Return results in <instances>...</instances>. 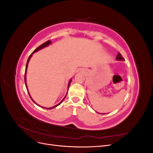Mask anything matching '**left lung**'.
<instances>
[{"label": "left lung", "mask_w": 153, "mask_h": 153, "mask_svg": "<svg viewBox=\"0 0 153 153\" xmlns=\"http://www.w3.org/2000/svg\"><path fill=\"white\" fill-rule=\"evenodd\" d=\"M116 59L117 60H118V61H124V58L123 57V56H122V55L120 53H118V54H117V57H116ZM98 114H100V113H98Z\"/></svg>", "instance_id": "8db88e82"}]
</instances>
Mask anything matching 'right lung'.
Instances as JSON below:
<instances>
[{
  "label": "right lung",
  "instance_id": "1",
  "mask_svg": "<svg viewBox=\"0 0 153 153\" xmlns=\"http://www.w3.org/2000/svg\"><path fill=\"white\" fill-rule=\"evenodd\" d=\"M51 43V41H50V40H48V41H47V42H45V43H44L43 44H42L41 45H40L39 47H38L33 52H32L30 55V56H29V59H28V60H27V64H26V67H25V77H24V80H25V86H26V88H27V91H28V88H27V82H26V73H27V67H28V64H29V61H30V58H31V57L32 56V54H33L34 53H35V52H38V50H41V49H43V48H45V47H48V46L50 45ZM71 79L69 81V83H68V88L69 89V85H70V84H71ZM28 93H29V96H30V99L32 100V101H33V102L34 103H36V105H38L39 106H40V107H41V108H45V109H48V110H50V109H52V108H55V107H56V106H59L60 104H61V103L62 102V101L64 100V98H66V96H65V97H64V98L62 99V100L61 101V102H60L59 104H57V105H55V106H52V107H50V108H45V107H43V106H40V105H39L38 104H37L35 101L32 100V98H31V96H30V94H29V91H28Z\"/></svg>",
  "mask_w": 153,
  "mask_h": 153
}]
</instances>
